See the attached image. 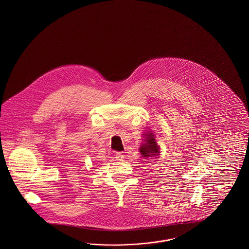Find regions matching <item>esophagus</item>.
<instances>
[{
	"label": "esophagus",
	"mask_w": 249,
	"mask_h": 249,
	"mask_svg": "<svg viewBox=\"0 0 249 249\" xmlns=\"http://www.w3.org/2000/svg\"><path fill=\"white\" fill-rule=\"evenodd\" d=\"M124 159V156L123 155L122 153H120V152H118L116 155V160H118V161H122L123 159Z\"/></svg>",
	"instance_id": "1"
}]
</instances>
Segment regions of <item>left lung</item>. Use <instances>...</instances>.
<instances>
[{"mask_svg": "<svg viewBox=\"0 0 249 249\" xmlns=\"http://www.w3.org/2000/svg\"><path fill=\"white\" fill-rule=\"evenodd\" d=\"M144 143L140 147V152L142 154V157L147 159H158L160 154V149L158 143L156 142V139L154 132H147L144 134Z\"/></svg>", "mask_w": 249, "mask_h": 249, "instance_id": "1", "label": "left lung"}]
</instances>
